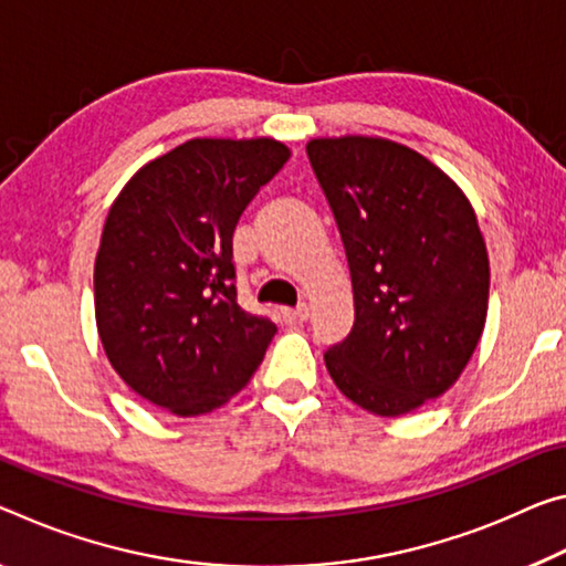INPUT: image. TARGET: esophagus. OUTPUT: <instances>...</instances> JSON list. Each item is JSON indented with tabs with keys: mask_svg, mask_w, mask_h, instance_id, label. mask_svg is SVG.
Instances as JSON below:
<instances>
[{
	"mask_svg": "<svg viewBox=\"0 0 566 566\" xmlns=\"http://www.w3.org/2000/svg\"><path fill=\"white\" fill-rule=\"evenodd\" d=\"M310 317L307 304H300V307H284L282 310V322L284 325H302Z\"/></svg>",
	"mask_w": 566,
	"mask_h": 566,
	"instance_id": "esophagus-1",
	"label": "esophagus"
}]
</instances>
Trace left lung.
I'll return each mask as SVG.
<instances>
[{
	"label": "left lung",
	"instance_id": "8db88e82",
	"mask_svg": "<svg viewBox=\"0 0 566 566\" xmlns=\"http://www.w3.org/2000/svg\"><path fill=\"white\" fill-rule=\"evenodd\" d=\"M310 164L343 237L355 325L325 353L355 406L398 418L461 378L489 312L476 211L441 168L375 136L312 138Z\"/></svg>",
	"mask_w": 566,
	"mask_h": 566
}]
</instances>
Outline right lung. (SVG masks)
I'll return each instance as SVG.
<instances>
[{
    "label": "right lung",
    "instance_id": "add662e5",
    "mask_svg": "<svg viewBox=\"0 0 566 566\" xmlns=\"http://www.w3.org/2000/svg\"><path fill=\"white\" fill-rule=\"evenodd\" d=\"M274 138H193L148 160L107 211L95 322L107 360L178 418L229 402L264 360L274 322L237 302L231 237L290 160Z\"/></svg>",
    "mask_w": 566,
    "mask_h": 566
}]
</instances>
